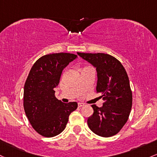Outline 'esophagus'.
Wrapping results in <instances>:
<instances>
[{
    "label": "esophagus",
    "instance_id": "obj_1",
    "mask_svg": "<svg viewBox=\"0 0 157 157\" xmlns=\"http://www.w3.org/2000/svg\"><path fill=\"white\" fill-rule=\"evenodd\" d=\"M82 106H84V104H82V103H78V107H81Z\"/></svg>",
    "mask_w": 157,
    "mask_h": 157
}]
</instances>
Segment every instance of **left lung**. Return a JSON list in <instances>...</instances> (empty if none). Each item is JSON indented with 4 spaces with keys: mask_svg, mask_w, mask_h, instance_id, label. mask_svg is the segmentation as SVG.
<instances>
[{
    "mask_svg": "<svg viewBox=\"0 0 157 157\" xmlns=\"http://www.w3.org/2000/svg\"><path fill=\"white\" fill-rule=\"evenodd\" d=\"M77 54L96 68V90L104 101L100 108L92 105L94 113L88 118V126L100 136H113L126 124L131 111L132 91L126 70L116 58L109 54Z\"/></svg>",
    "mask_w": 157,
    "mask_h": 157,
    "instance_id": "obj_1",
    "label": "left lung"
}]
</instances>
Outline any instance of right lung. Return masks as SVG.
Instances as JSON below:
<instances>
[{
    "instance_id": "obj_1",
    "label": "right lung",
    "mask_w": 157,
    "mask_h": 157,
    "mask_svg": "<svg viewBox=\"0 0 157 157\" xmlns=\"http://www.w3.org/2000/svg\"><path fill=\"white\" fill-rule=\"evenodd\" d=\"M77 57L69 53L44 55L31 68L24 89V109L33 128L44 137L59 135L66 127L77 102L63 103L55 97L62 72Z\"/></svg>"
}]
</instances>
